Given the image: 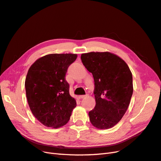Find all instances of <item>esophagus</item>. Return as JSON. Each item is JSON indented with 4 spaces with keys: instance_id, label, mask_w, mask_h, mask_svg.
I'll list each match as a JSON object with an SVG mask.
<instances>
[{
    "instance_id": "esophagus-1",
    "label": "esophagus",
    "mask_w": 161,
    "mask_h": 161,
    "mask_svg": "<svg viewBox=\"0 0 161 161\" xmlns=\"http://www.w3.org/2000/svg\"><path fill=\"white\" fill-rule=\"evenodd\" d=\"M87 96V95H80L79 96V98L80 99H83L85 97H86Z\"/></svg>"
}]
</instances>
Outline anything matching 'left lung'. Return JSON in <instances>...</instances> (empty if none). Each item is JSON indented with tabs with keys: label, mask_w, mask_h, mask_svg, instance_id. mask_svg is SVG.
Instances as JSON below:
<instances>
[{
	"label": "left lung",
	"mask_w": 161,
	"mask_h": 161,
	"mask_svg": "<svg viewBox=\"0 0 161 161\" xmlns=\"http://www.w3.org/2000/svg\"><path fill=\"white\" fill-rule=\"evenodd\" d=\"M80 58L95 81L96 105L89 112L91 123L101 130L114 127L130 105L132 74L124 60L109 52L82 53Z\"/></svg>",
	"instance_id": "obj_1"
}]
</instances>
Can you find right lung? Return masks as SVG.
I'll list each match as a JSON object with an SVG mask.
<instances>
[{"mask_svg":"<svg viewBox=\"0 0 161 161\" xmlns=\"http://www.w3.org/2000/svg\"><path fill=\"white\" fill-rule=\"evenodd\" d=\"M76 58L75 53H51L39 58L28 70L25 82L28 104L35 118L46 127L66 124L76 106L65 79L68 68Z\"/></svg>","mask_w":161,"mask_h":161,"instance_id":"add662e5","label":"right lung"}]
</instances>
